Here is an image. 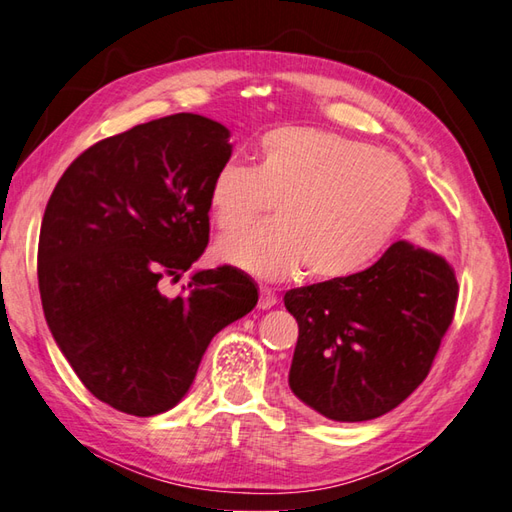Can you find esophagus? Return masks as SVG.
I'll return each instance as SVG.
<instances>
[{"mask_svg": "<svg viewBox=\"0 0 512 512\" xmlns=\"http://www.w3.org/2000/svg\"><path fill=\"white\" fill-rule=\"evenodd\" d=\"M275 303H277L275 290L268 288V286H259V308L268 310V308H273Z\"/></svg>", "mask_w": 512, "mask_h": 512, "instance_id": "obj_1", "label": "esophagus"}]
</instances>
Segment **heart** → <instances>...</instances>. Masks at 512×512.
<instances>
[{"mask_svg":"<svg viewBox=\"0 0 512 512\" xmlns=\"http://www.w3.org/2000/svg\"><path fill=\"white\" fill-rule=\"evenodd\" d=\"M411 198L407 167L387 151L328 129L281 125L255 145L253 167L226 162L209 182V213L224 235L273 209L277 222L228 237L224 262L266 279L308 268L319 281L356 275L394 237Z\"/></svg>","mask_w":512,"mask_h":512,"instance_id":"obj_1","label":"heart"}]
</instances>
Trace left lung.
Segmentation results:
<instances>
[{
  "mask_svg": "<svg viewBox=\"0 0 512 512\" xmlns=\"http://www.w3.org/2000/svg\"><path fill=\"white\" fill-rule=\"evenodd\" d=\"M458 295L453 268L407 242L361 273L288 290L299 323L290 389L330 420L383 416L431 372Z\"/></svg>",
  "mask_w": 512,
  "mask_h": 512,
  "instance_id": "8db88e82",
  "label": "left lung"
}]
</instances>
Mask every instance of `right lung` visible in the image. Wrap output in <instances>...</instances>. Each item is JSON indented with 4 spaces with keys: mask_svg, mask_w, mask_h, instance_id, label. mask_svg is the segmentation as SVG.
<instances>
[{
    "mask_svg": "<svg viewBox=\"0 0 512 512\" xmlns=\"http://www.w3.org/2000/svg\"><path fill=\"white\" fill-rule=\"evenodd\" d=\"M228 129L171 114L85 149L43 213L37 277L54 341L92 396L156 416L187 394L213 336L257 306L233 266L180 279L209 244V182L231 158Z\"/></svg>",
    "mask_w": 512,
    "mask_h": 512,
    "instance_id": "1",
    "label": "right lung"
}]
</instances>
